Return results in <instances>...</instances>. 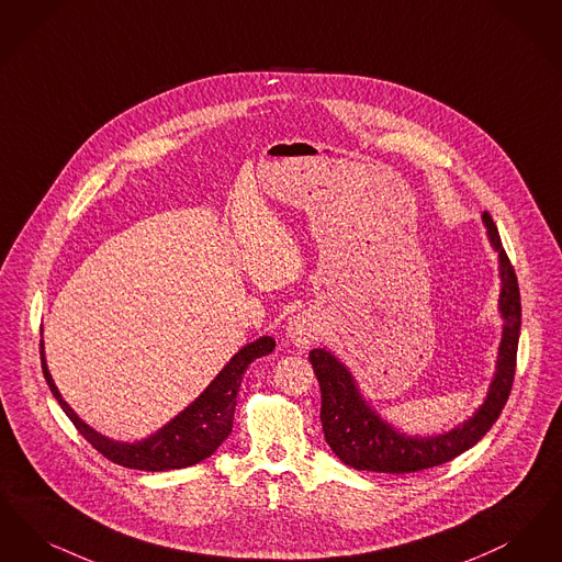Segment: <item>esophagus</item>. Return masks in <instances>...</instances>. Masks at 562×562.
Returning <instances> with one entry per match:
<instances>
[{
  "label": "esophagus",
  "mask_w": 562,
  "mask_h": 562,
  "mask_svg": "<svg viewBox=\"0 0 562 562\" xmlns=\"http://www.w3.org/2000/svg\"><path fill=\"white\" fill-rule=\"evenodd\" d=\"M318 325L317 318L311 313H300L290 318L288 323V338L292 340L293 346L297 348H308L311 344L317 340Z\"/></svg>",
  "instance_id": "obj_1"
}]
</instances>
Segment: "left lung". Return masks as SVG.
<instances>
[{"label":"left lung","mask_w":562,"mask_h":562,"mask_svg":"<svg viewBox=\"0 0 562 562\" xmlns=\"http://www.w3.org/2000/svg\"><path fill=\"white\" fill-rule=\"evenodd\" d=\"M488 241L499 254V313L504 331L497 352L495 375L488 384L485 403L464 424L437 437H409L392 428L371 409L359 391L352 373L325 348L311 350V363L321 386V424L325 440L344 464L355 470L405 474L445 464L474 447L502 414L516 371V350L520 334V293L513 265L504 251L497 226L483 212Z\"/></svg>","instance_id":"obj_1"}]
</instances>
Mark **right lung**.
<instances>
[{
	"label": "right lung",
	"instance_id": "1",
	"mask_svg": "<svg viewBox=\"0 0 562 562\" xmlns=\"http://www.w3.org/2000/svg\"><path fill=\"white\" fill-rule=\"evenodd\" d=\"M272 348H274V340L270 336H262L256 342L244 346L184 412L176 415L155 435L138 442L106 439L75 414L74 409L67 405V401L60 396L49 375L44 342H42V369L54 398L58 401L63 412L69 415L79 435L88 440L98 453H102L106 460L123 468L164 472V470L199 464L201 460L210 458L220 445L228 439L233 430L237 392L241 389L245 369L256 359L270 355Z\"/></svg>",
	"mask_w": 562,
	"mask_h": 562
}]
</instances>
